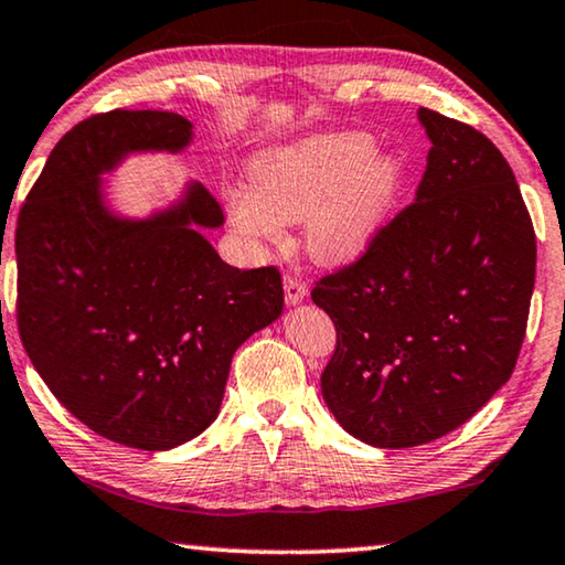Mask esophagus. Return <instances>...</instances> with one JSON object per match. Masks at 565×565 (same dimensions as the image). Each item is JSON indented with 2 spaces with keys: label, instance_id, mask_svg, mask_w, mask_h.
<instances>
[{
  "label": "esophagus",
  "instance_id": "esophagus-1",
  "mask_svg": "<svg viewBox=\"0 0 565 565\" xmlns=\"http://www.w3.org/2000/svg\"><path fill=\"white\" fill-rule=\"evenodd\" d=\"M282 288H285V302H288V306H296V302H300L308 296V285L296 275H285Z\"/></svg>",
  "mask_w": 565,
  "mask_h": 565
}]
</instances>
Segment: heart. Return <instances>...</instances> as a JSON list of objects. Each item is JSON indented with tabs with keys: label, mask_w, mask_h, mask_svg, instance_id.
Here are the masks:
<instances>
[{
	"label": "heart",
	"mask_w": 565,
	"mask_h": 565,
	"mask_svg": "<svg viewBox=\"0 0 565 565\" xmlns=\"http://www.w3.org/2000/svg\"><path fill=\"white\" fill-rule=\"evenodd\" d=\"M366 135L313 137L252 162V188L228 191L236 232L277 242L282 218H306V247L321 263H349L370 247L403 183L392 154H372Z\"/></svg>",
	"instance_id": "heart-1"
}]
</instances>
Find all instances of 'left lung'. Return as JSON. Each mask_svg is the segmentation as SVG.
<instances>
[{
	"instance_id": "8db88e82",
	"label": "left lung",
	"mask_w": 565,
	"mask_h": 565,
	"mask_svg": "<svg viewBox=\"0 0 565 565\" xmlns=\"http://www.w3.org/2000/svg\"><path fill=\"white\" fill-rule=\"evenodd\" d=\"M418 117L415 201L310 290L337 326L326 405L377 448L446 436L510 380L535 285L533 218L502 152L459 119Z\"/></svg>"
}]
</instances>
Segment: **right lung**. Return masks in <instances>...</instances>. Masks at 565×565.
Listing matches in <instances>:
<instances>
[{
	"mask_svg": "<svg viewBox=\"0 0 565 565\" xmlns=\"http://www.w3.org/2000/svg\"><path fill=\"white\" fill-rule=\"evenodd\" d=\"M193 125L111 109L53 147L18 216V329L55 399L114 444L166 451L218 415L234 351L282 313L275 265H226L203 185L147 222L106 214L99 175L132 150H183Z\"/></svg>",
	"mask_w": 565,
	"mask_h": 565,
	"instance_id": "right-lung-1",
	"label": "right lung"
}]
</instances>
